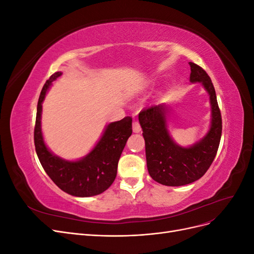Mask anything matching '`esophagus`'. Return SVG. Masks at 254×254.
<instances>
[{
    "label": "esophagus",
    "mask_w": 254,
    "mask_h": 254,
    "mask_svg": "<svg viewBox=\"0 0 254 254\" xmlns=\"http://www.w3.org/2000/svg\"><path fill=\"white\" fill-rule=\"evenodd\" d=\"M132 130H133L134 133H139L141 131V126H140L139 122H137V121H134L132 123Z\"/></svg>",
    "instance_id": "esophagus-1"
}]
</instances>
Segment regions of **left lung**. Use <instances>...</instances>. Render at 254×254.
<instances>
[{
    "label": "left lung",
    "mask_w": 254,
    "mask_h": 254,
    "mask_svg": "<svg viewBox=\"0 0 254 254\" xmlns=\"http://www.w3.org/2000/svg\"><path fill=\"white\" fill-rule=\"evenodd\" d=\"M189 64L190 81L201 83L210 98L211 123L205 135L188 147L176 143L168 130V107L164 103L139 114L148 173L153 180L167 187L186 186L200 179L216 156L221 137V115L211 78L202 67Z\"/></svg>",
    "instance_id": "1"
}]
</instances>
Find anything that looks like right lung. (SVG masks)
<instances>
[{
	"mask_svg": "<svg viewBox=\"0 0 254 254\" xmlns=\"http://www.w3.org/2000/svg\"><path fill=\"white\" fill-rule=\"evenodd\" d=\"M63 75L54 73L42 88L37 106L34 132L37 156L45 173L56 186L76 197H91L102 194L113 183L118 163L128 137L132 133V119L126 117L112 122L104 129L101 139L86 156L78 160H65L52 152L43 139L41 118L42 103L53 81Z\"/></svg>",
	"mask_w": 254,
	"mask_h": 254,
	"instance_id": "add662e5",
	"label": "right lung"
}]
</instances>
